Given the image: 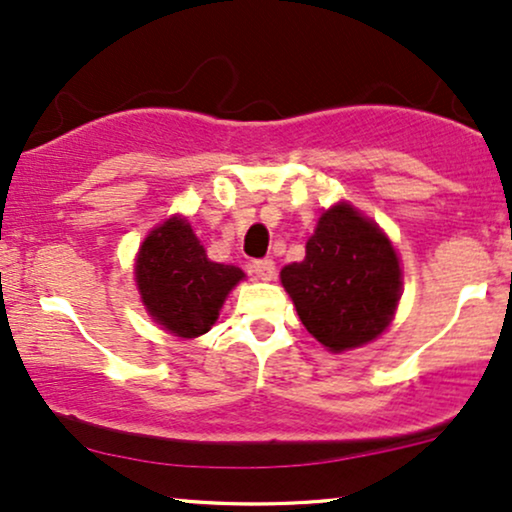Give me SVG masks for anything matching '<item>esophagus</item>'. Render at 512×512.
Returning <instances> with one entry per match:
<instances>
[{
	"label": "esophagus",
	"instance_id": "obj_1",
	"mask_svg": "<svg viewBox=\"0 0 512 512\" xmlns=\"http://www.w3.org/2000/svg\"><path fill=\"white\" fill-rule=\"evenodd\" d=\"M250 272L255 274L260 281H272L276 274V267L272 260H255L250 264Z\"/></svg>",
	"mask_w": 512,
	"mask_h": 512
}]
</instances>
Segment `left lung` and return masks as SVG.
Returning <instances> with one entry per match:
<instances>
[{
  "instance_id": "left-lung-1",
  "label": "left lung",
  "mask_w": 512,
  "mask_h": 512,
  "mask_svg": "<svg viewBox=\"0 0 512 512\" xmlns=\"http://www.w3.org/2000/svg\"><path fill=\"white\" fill-rule=\"evenodd\" d=\"M300 322L334 353L365 346L389 326L400 264L389 238L350 205H336L307 240L305 260L281 269Z\"/></svg>"
}]
</instances>
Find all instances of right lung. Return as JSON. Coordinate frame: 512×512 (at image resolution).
Returning <instances> with one entry per match:
<instances>
[{
    "label": "right lung",
    "mask_w": 512,
    "mask_h": 512,
    "mask_svg": "<svg viewBox=\"0 0 512 512\" xmlns=\"http://www.w3.org/2000/svg\"><path fill=\"white\" fill-rule=\"evenodd\" d=\"M143 303L166 331L195 338L217 322L221 305L243 272L207 260L186 219H169L145 238L135 264Z\"/></svg>",
    "instance_id": "1"
}]
</instances>
